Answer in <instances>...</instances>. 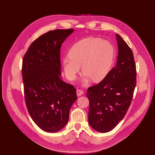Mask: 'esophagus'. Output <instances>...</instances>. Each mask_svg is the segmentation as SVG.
I'll list each match as a JSON object with an SVG mask.
<instances>
[{
  "instance_id": "obj_1",
  "label": "esophagus",
  "mask_w": 155,
  "mask_h": 155,
  "mask_svg": "<svg viewBox=\"0 0 155 155\" xmlns=\"http://www.w3.org/2000/svg\"><path fill=\"white\" fill-rule=\"evenodd\" d=\"M83 93H84L83 91L80 90V89H78V90H77V97H80V96H81V95H83Z\"/></svg>"
}]
</instances>
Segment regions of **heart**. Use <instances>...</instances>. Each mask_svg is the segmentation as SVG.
<instances>
[{"mask_svg":"<svg viewBox=\"0 0 155 155\" xmlns=\"http://www.w3.org/2000/svg\"><path fill=\"white\" fill-rule=\"evenodd\" d=\"M115 55L113 45L101 38L88 37L77 42L68 51L69 58H64L62 66L67 77L71 80L80 72L84 74L83 85L90 79L94 83L104 80L113 67Z\"/></svg>","mask_w":155,"mask_h":155,"instance_id":"heart-1","label":"heart"}]
</instances>
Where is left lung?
Wrapping results in <instances>:
<instances>
[{
  "label": "left lung",
  "mask_w": 155,
  "mask_h": 155,
  "mask_svg": "<svg viewBox=\"0 0 155 155\" xmlns=\"http://www.w3.org/2000/svg\"><path fill=\"white\" fill-rule=\"evenodd\" d=\"M118 57L116 66L101 83L88 88V123L99 133L112 130L126 114L136 86V64L133 53L116 34Z\"/></svg>",
  "instance_id": "left-lung-1"
}]
</instances>
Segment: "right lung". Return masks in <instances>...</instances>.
<instances>
[{"instance_id": "add662e5", "label": "right lung", "mask_w": 155, "mask_h": 155, "mask_svg": "<svg viewBox=\"0 0 155 155\" xmlns=\"http://www.w3.org/2000/svg\"><path fill=\"white\" fill-rule=\"evenodd\" d=\"M74 29L45 33L32 42L22 60L26 105L32 119L46 132L56 133L67 124L76 89L61 77L62 44Z\"/></svg>"}]
</instances>
